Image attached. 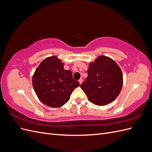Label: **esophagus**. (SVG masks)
<instances>
[{"label": "esophagus", "mask_w": 152, "mask_h": 152, "mask_svg": "<svg viewBox=\"0 0 152 152\" xmlns=\"http://www.w3.org/2000/svg\"><path fill=\"white\" fill-rule=\"evenodd\" d=\"M82 81H83V80H82V78H81V79H80L79 80V84H81L82 83Z\"/></svg>", "instance_id": "34e87169"}]
</instances>
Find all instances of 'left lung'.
Wrapping results in <instances>:
<instances>
[{"mask_svg":"<svg viewBox=\"0 0 152 152\" xmlns=\"http://www.w3.org/2000/svg\"><path fill=\"white\" fill-rule=\"evenodd\" d=\"M88 76L80 85L89 102L104 106L113 102L123 86L121 68L111 58L99 56L89 64Z\"/></svg>","mask_w":152,"mask_h":152,"instance_id":"left-lung-1","label":"left lung"}]
</instances>
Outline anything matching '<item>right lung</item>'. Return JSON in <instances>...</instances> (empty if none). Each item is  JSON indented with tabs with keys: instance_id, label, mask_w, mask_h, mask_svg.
<instances>
[{
	"instance_id": "1",
	"label": "right lung",
	"mask_w": 152,
	"mask_h": 152,
	"mask_svg": "<svg viewBox=\"0 0 152 152\" xmlns=\"http://www.w3.org/2000/svg\"><path fill=\"white\" fill-rule=\"evenodd\" d=\"M32 85L40 102L53 108L65 104L72 91L80 86L56 56L45 58L40 63L32 77Z\"/></svg>"
}]
</instances>
